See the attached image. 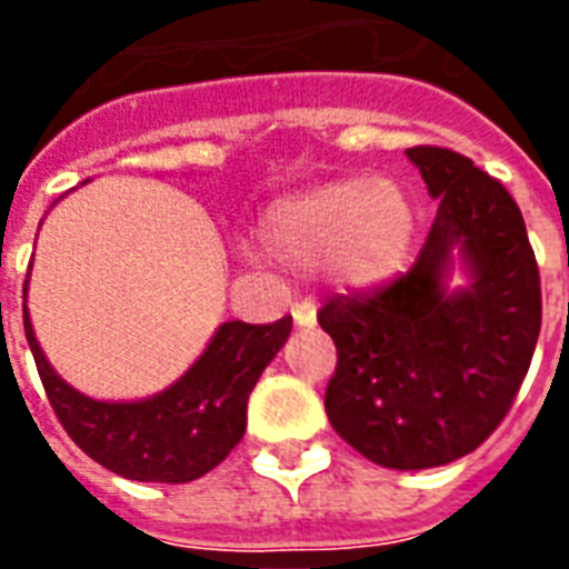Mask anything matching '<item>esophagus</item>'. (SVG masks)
Masks as SVG:
<instances>
[{"label":"esophagus","mask_w":569,"mask_h":569,"mask_svg":"<svg viewBox=\"0 0 569 569\" xmlns=\"http://www.w3.org/2000/svg\"><path fill=\"white\" fill-rule=\"evenodd\" d=\"M292 319H295V325H298V328H312V325H316V307H312L310 301L295 303Z\"/></svg>","instance_id":"esophagus-1"}]
</instances>
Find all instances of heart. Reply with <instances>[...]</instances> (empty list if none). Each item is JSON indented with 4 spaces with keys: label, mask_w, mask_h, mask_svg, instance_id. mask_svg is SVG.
Listing matches in <instances>:
<instances>
[{
    "label": "heart",
    "mask_w": 569,
    "mask_h": 569,
    "mask_svg": "<svg viewBox=\"0 0 569 569\" xmlns=\"http://www.w3.org/2000/svg\"><path fill=\"white\" fill-rule=\"evenodd\" d=\"M259 236L283 266H328L346 292L372 295L410 266L416 206L398 182L348 177L271 203Z\"/></svg>",
    "instance_id": "1"
}]
</instances>
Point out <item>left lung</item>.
I'll return each mask as SVG.
<instances>
[{
  "mask_svg": "<svg viewBox=\"0 0 569 569\" xmlns=\"http://www.w3.org/2000/svg\"><path fill=\"white\" fill-rule=\"evenodd\" d=\"M431 232L413 268L319 312L337 342L325 392L333 431L387 469H431L476 451L511 410L540 333V274L520 206L446 147H410ZM460 264L470 283L449 290Z\"/></svg>",
  "mask_w": 569,
  "mask_h": 569,
  "instance_id": "1",
  "label": "left lung"
}]
</instances>
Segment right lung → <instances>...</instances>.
<instances>
[{
  "instance_id": "right-lung-1",
  "label": "right lung",
  "mask_w": 569,
  "mask_h": 569,
  "mask_svg": "<svg viewBox=\"0 0 569 569\" xmlns=\"http://www.w3.org/2000/svg\"><path fill=\"white\" fill-rule=\"evenodd\" d=\"M26 292L29 280L22 286V325L49 405L88 458L132 481L186 485L218 467L244 437L250 389L292 330V316L274 325L223 321L171 387L138 401H97L49 366Z\"/></svg>"
}]
</instances>
